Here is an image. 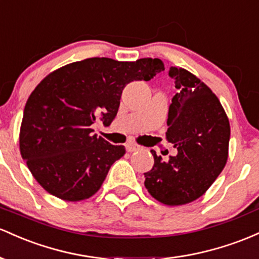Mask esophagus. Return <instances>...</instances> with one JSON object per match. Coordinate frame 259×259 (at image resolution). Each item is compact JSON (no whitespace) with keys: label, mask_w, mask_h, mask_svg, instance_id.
Instances as JSON below:
<instances>
[{"label":"esophagus","mask_w":259,"mask_h":259,"mask_svg":"<svg viewBox=\"0 0 259 259\" xmlns=\"http://www.w3.org/2000/svg\"><path fill=\"white\" fill-rule=\"evenodd\" d=\"M126 149H127V152L132 153V152H137V150L141 149V147H139V145L136 144V143H127L126 144Z\"/></svg>","instance_id":"1"}]
</instances>
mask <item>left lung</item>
<instances>
[{"mask_svg": "<svg viewBox=\"0 0 259 259\" xmlns=\"http://www.w3.org/2000/svg\"><path fill=\"white\" fill-rule=\"evenodd\" d=\"M176 93L168 106L166 139L177 155L167 161L154 156L144 172L145 188L159 202L181 205L199 198L210 187L228 160L230 124L219 99L184 68L171 67Z\"/></svg>", "mask_w": 259, "mask_h": 259, "instance_id": "obj_1", "label": "left lung"}]
</instances>
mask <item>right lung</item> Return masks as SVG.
<instances>
[{"instance_id": "1", "label": "right lung", "mask_w": 259, "mask_h": 259, "mask_svg": "<svg viewBox=\"0 0 259 259\" xmlns=\"http://www.w3.org/2000/svg\"><path fill=\"white\" fill-rule=\"evenodd\" d=\"M164 69L159 59L120 62L92 57L44 78L25 104L19 133L22 158L44 190L68 202L97 193L126 150L98 138L93 123L100 117L110 126L124 87L150 80Z\"/></svg>"}]
</instances>
